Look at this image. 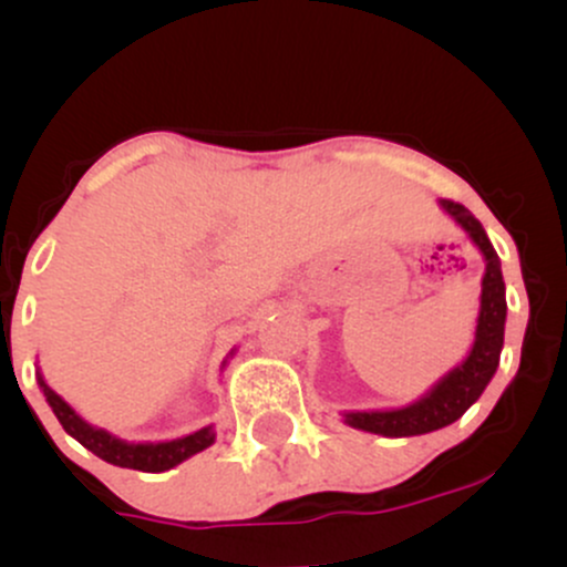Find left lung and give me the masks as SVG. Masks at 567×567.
Listing matches in <instances>:
<instances>
[{"instance_id":"obj_1","label":"left lung","mask_w":567,"mask_h":567,"mask_svg":"<svg viewBox=\"0 0 567 567\" xmlns=\"http://www.w3.org/2000/svg\"><path fill=\"white\" fill-rule=\"evenodd\" d=\"M440 207L445 210V216L455 220V226L466 231V237L472 239V245L477 247L485 261L474 341L464 360L447 370L440 381H434L419 400L400 408L343 410V424L351 429L381 434V437H419V434L437 432V429L458 421L480 400V394L485 392V386L496 375L506 324V285L504 275H501L498 252L493 250L483 224L464 205L440 199Z\"/></svg>"}]
</instances>
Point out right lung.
Segmentation results:
<instances>
[{
    "label": "right lung",
    "mask_w": 567,
    "mask_h": 567,
    "mask_svg": "<svg viewBox=\"0 0 567 567\" xmlns=\"http://www.w3.org/2000/svg\"><path fill=\"white\" fill-rule=\"evenodd\" d=\"M234 351L237 349H231L229 354H226L224 365L220 368L229 365ZM37 383H39V389H42L48 405L53 408L55 419L61 421V426L66 429L71 437L80 442V445L87 447L90 453H95L97 458H103L106 464L122 466V470L167 472V470H173V466L184 464L186 458H192V455L202 453L205 447H210L213 442H216V429H213V424L202 426V429H197V432L184 434V437H175V440L127 442V440L116 437V434H112V432H106V429L93 426L90 421H84L82 415L76 413V410L71 408L69 402L63 400V396L58 394L48 381H44L42 370L39 368H37Z\"/></svg>",
    "instance_id": "add662e5"
}]
</instances>
